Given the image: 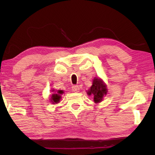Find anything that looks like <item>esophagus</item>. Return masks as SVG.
Segmentation results:
<instances>
[{
  "mask_svg": "<svg viewBox=\"0 0 155 155\" xmlns=\"http://www.w3.org/2000/svg\"><path fill=\"white\" fill-rule=\"evenodd\" d=\"M72 90L74 92H78L79 91V87H78L77 85H73V86L72 87Z\"/></svg>",
  "mask_w": 155,
  "mask_h": 155,
  "instance_id": "obj_1",
  "label": "esophagus"
}]
</instances>
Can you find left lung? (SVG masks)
Returning <instances> with one entry per match:
<instances>
[{
	"label": "left lung",
	"mask_w": 155,
	"mask_h": 155,
	"mask_svg": "<svg viewBox=\"0 0 155 155\" xmlns=\"http://www.w3.org/2000/svg\"><path fill=\"white\" fill-rule=\"evenodd\" d=\"M87 94L88 95H93L95 103H100L103 101V97L107 94L106 84L101 78H94L93 85L91 87L89 91H88Z\"/></svg>",
	"instance_id": "obj_1"
}]
</instances>
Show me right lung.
Returning a JSON list of instances; mask_svg holds the SVG:
<instances>
[{"label":"right lung","instance_id":"add662e5","mask_svg":"<svg viewBox=\"0 0 155 155\" xmlns=\"http://www.w3.org/2000/svg\"><path fill=\"white\" fill-rule=\"evenodd\" d=\"M54 91V90H52V92ZM64 92L63 91H61V90H59L57 92L54 91L53 94H52L51 96V102H52V104H54V103H58L59 101H60L61 98V94H62Z\"/></svg>","mask_w":155,"mask_h":155}]
</instances>
